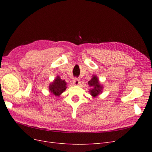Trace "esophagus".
<instances>
[{"label":"esophagus","mask_w":152,"mask_h":152,"mask_svg":"<svg viewBox=\"0 0 152 152\" xmlns=\"http://www.w3.org/2000/svg\"><path fill=\"white\" fill-rule=\"evenodd\" d=\"M80 83V81L79 79H77V78H75V79H73V84H74V85L78 86Z\"/></svg>","instance_id":"34e87169"}]
</instances>
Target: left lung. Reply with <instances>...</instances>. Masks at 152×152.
<instances>
[{
    "label": "left lung",
    "mask_w": 152,
    "mask_h": 152,
    "mask_svg": "<svg viewBox=\"0 0 152 152\" xmlns=\"http://www.w3.org/2000/svg\"><path fill=\"white\" fill-rule=\"evenodd\" d=\"M88 84L92 88L89 90V93L93 97L95 98L102 93L103 86L100 84L98 77L93 75L91 80L88 82Z\"/></svg>",
    "instance_id": "8db88e82"
}]
</instances>
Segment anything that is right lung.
<instances>
[{"mask_svg":"<svg viewBox=\"0 0 152 152\" xmlns=\"http://www.w3.org/2000/svg\"><path fill=\"white\" fill-rule=\"evenodd\" d=\"M66 82L57 76L54 80L49 86V89L50 93L56 96H59L66 89Z\"/></svg>","mask_w":152,"mask_h":152,"instance_id":"add662e5","label":"right lung"}]
</instances>
